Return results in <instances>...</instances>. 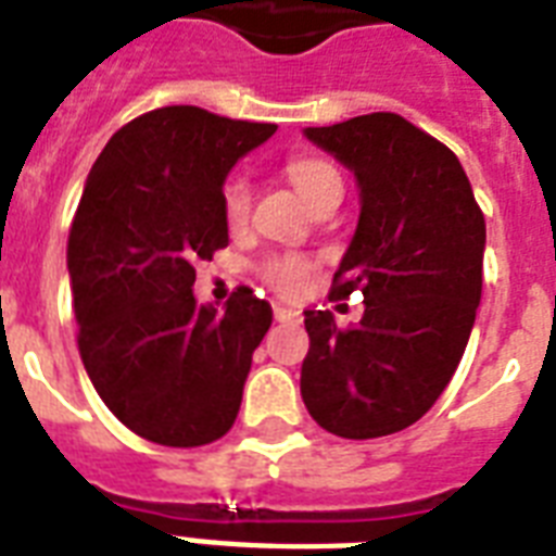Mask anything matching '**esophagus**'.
<instances>
[{"mask_svg": "<svg viewBox=\"0 0 556 556\" xmlns=\"http://www.w3.org/2000/svg\"><path fill=\"white\" fill-rule=\"evenodd\" d=\"M274 317L279 323H300V312L291 308V305H274Z\"/></svg>", "mask_w": 556, "mask_h": 556, "instance_id": "1", "label": "esophagus"}]
</instances>
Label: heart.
I'll use <instances>...</instances> for the list:
<instances>
[{
	"label": "heart",
	"instance_id": "b5f03b06",
	"mask_svg": "<svg viewBox=\"0 0 556 556\" xmlns=\"http://www.w3.org/2000/svg\"><path fill=\"white\" fill-rule=\"evenodd\" d=\"M288 178H291V185H294V190L300 192V199L305 204L317 199L320 192L340 187L338 169L331 167L329 161L320 159L291 161L288 164ZM222 210H225V218L230 227H239L248 218V210H251V185H248V178H227L225 190H222ZM308 270H312V265L303 256H270V260L262 262V277L268 279L270 286L282 291V294H296L305 286Z\"/></svg>",
	"mask_w": 556,
	"mask_h": 556
}]
</instances>
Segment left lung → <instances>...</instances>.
<instances>
[{
	"instance_id": "left-lung-1",
	"label": "left lung",
	"mask_w": 556,
	"mask_h": 556,
	"mask_svg": "<svg viewBox=\"0 0 556 556\" xmlns=\"http://www.w3.org/2000/svg\"><path fill=\"white\" fill-rule=\"evenodd\" d=\"M303 135L355 176L361 216L334 296L364 294V320L340 331L305 312L300 392L323 430L378 439L406 430L453 378L482 300L484 216L453 152L392 112Z\"/></svg>"
}]
</instances>
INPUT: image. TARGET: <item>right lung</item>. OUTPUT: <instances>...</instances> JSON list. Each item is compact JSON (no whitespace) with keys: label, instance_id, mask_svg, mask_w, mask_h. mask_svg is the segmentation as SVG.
<instances>
[{"label":"right lung","instance_id":"1","mask_svg":"<svg viewBox=\"0 0 556 556\" xmlns=\"http://www.w3.org/2000/svg\"><path fill=\"white\" fill-rule=\"evenodd\" d=\"M274 132L164 106L117 129L86 178L68 236L77 346L103 404L155 444L201 447L239 415L274 312L251 288L216 312L192 282L227 244V173Z\"/></svg>","mask_w":556,"mask_h":556}]
</instances>
